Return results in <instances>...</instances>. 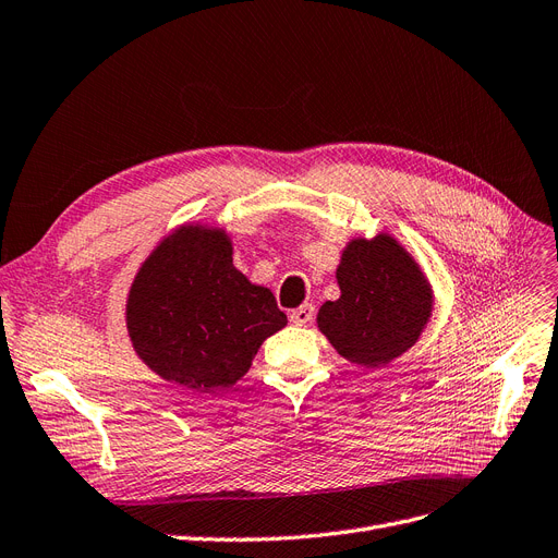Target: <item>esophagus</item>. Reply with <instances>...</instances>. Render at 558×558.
<instances>
[{
    "label": "esophagus",
    "instance_id": "esophagus-1",
    "mask_svg": "<svg viewBox=\"0 0 558 558\" xmlns=\"http://www.w3.org/2000/svg\"><path fill=\"white\" fill-rule=\"evenodd\" d=\"M289 318H291V324H295V326H307V324H312V318H314V305H302V307L293 310V312L289 314Z\"/></svg>",
    "mask_w": 558,
    "mask_h": 558
}]
</instances>
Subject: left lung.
<instances>
[{"mask_svg": "<svg viewBox=\"0 0 558 558\" xmlns=\"http://www.w3.org/2000/svg\"><path fill=\"white\" fill-rule=\"evenodd\" d=\"M337 283L340 298L320 305L316 324L347 361L381 367L424 332L433 312L430 283L391 234L351 240Z\"/></svg>", "mask_w": 558, "mask_h": 558, "instance_id": "left-lung-1", "label": "left lung"}]
</instances>
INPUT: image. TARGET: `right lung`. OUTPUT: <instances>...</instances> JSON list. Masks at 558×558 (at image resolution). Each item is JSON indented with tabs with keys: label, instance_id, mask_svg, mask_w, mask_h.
<instances>
[{
	"label": "right lung",
	"instance_id": "right-lung-1",
	"mask_svg": "<svg viewBox=\"0 0 558 558\" xmlns=\"http://www.w3.org/2000/svg\"><path fill=\"white\" fill-rule=\"evenodd\" d=\"M137 356L167 381L211 391L238 384L289 320L272 291L232 265L226 230L181 226L140 267L125 305Z\"/></svg>",
	"mask_w": 558,
	"mask_h": 558
}]
</instances>
